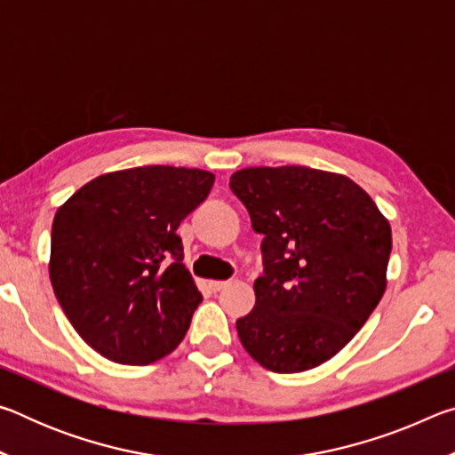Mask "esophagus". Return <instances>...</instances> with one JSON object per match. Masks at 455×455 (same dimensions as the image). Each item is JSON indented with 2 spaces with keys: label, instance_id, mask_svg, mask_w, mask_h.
Segmentation results:
<instances>
[{
  "label": "esophagus",
  "instance_id": "1",
  "mask_svg": "<svg viewBox=\"0 0 455 455\" xmlns=\"http://www.w3.org/2000/svg\"><path fill=\"white\" fill-rule=\"evenodd\" d=\"M230 284V281H211V289L214 291V292H219V291H222V289H227Z\"/></svg>",
  "mask_w": 455,
  "mask_h": 455
}]
</instances>
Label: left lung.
Segmentation results:
<instances>
[{"instance_id": "1", "label": "left lung", "mask_w": 455, "mask_h": 455, "mask_svg": "<svg viewBox=\"0 0 455 455\" xmlns=\"http://www.w3.org/2000/svg\"><path fill=\"white\" fill-rule=\"evenodd\" d=\"M230 190L263 235L255 309L236 321L243 347L275 373L325 363L381 301L387 219L347 176L305 166L243 168Z\"/></svg>"}]
</instances>
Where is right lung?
<instances>
[{
	"label": "right lung",
	"mask_w": 455,
	"mask_h": 455,
	"mask_svg": "<svg viewBox=\"0 0 455 455\" xmlns=\"http://www.w3.org/2000/svg\"><path fill=\"white\" fill-rule=\"evenodd\" d=\"M214 174L138 166L90 180L52 225L50 279L72 327L100 355L148 365L176 349L203 301L176 228Z\"/></svg>",
	"instance_id": "obj_1"
}]
</instances>
